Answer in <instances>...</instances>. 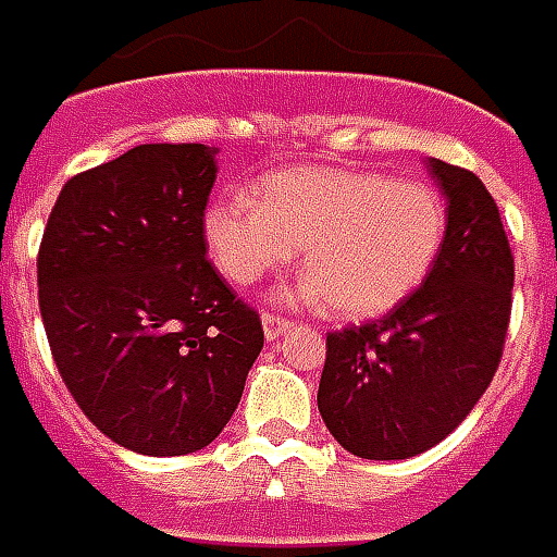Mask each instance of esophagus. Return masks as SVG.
Segmentation results:
<instances>
[{"mask_svg":"<svg viewBox=\"0 0 557 557\" xmlns=\"http://www.w3.org/2000/svg\"><path fill=\"white\" fill-rule=\"evenodd\" d=\"M260 323H263V335H267V342H272V338H278L282 333H287L294 321H287V318H282V314H272V311H263Z\"/></svg>","mask_w":557,"mask_h":557,"instance_id":"1","label":"esophagus"}]
</instances>
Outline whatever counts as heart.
<instances>
[{
  "label": "heart",
  "mask_w": 557,
  "mask_h": 557,
  "mask_svg": "<svg viewBox=\"0 0 557 557\" xmlns=\"http://www.w3.org/2000/svg\"><path fill=\"white\" fill-rule=\"evenodd\" d=\"M447 234L444 197L429 183L374 171L297 168L209 203V258L236 287L297 258L302 302L335 318H374L420 287Z\"/></svg>",
  "instance_id": "1"
}]
</instances>
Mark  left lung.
I'll list each match as a JSON object with an SVG mask.
<instances>
[{
    "label": "left lung",
    "instance_id": "obj_1",
    "mask_svg": "<svg viewBox=\"0 0 557 557\" xmlns=\"http://www.w3.org/2000/svg\"><path fill=\"white\" fill-rule=\"evenodd\" d=\"M447 234L423 285L381 321L326 335L318 411L360 459H411L471 413L498 372L512 255L498 203L465 168L429 159Z\"/></svg>",
    "mask_w": 557,
    "mask_h": 557
}]
</instances>
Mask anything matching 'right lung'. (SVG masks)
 Here are the masks:
<instances>
[{
  "label": "right lung",
  "mask_w": 557,
  "mask_h": 557,
  "mask_svg": "<svg viewBox=\"0 0 557 557\" xmlns=\"http://www.w3.org/2000/svg\"><path fill=\"white\" fill-rule=\"evenodd\" d=\"M215 149L144 144L62 185L38 306L81 411L120 447L185 456L222 435L263 348L258 311L207 260Z\"/></svg>",
  "instance_id": "add662e5"
}]
</instances>
